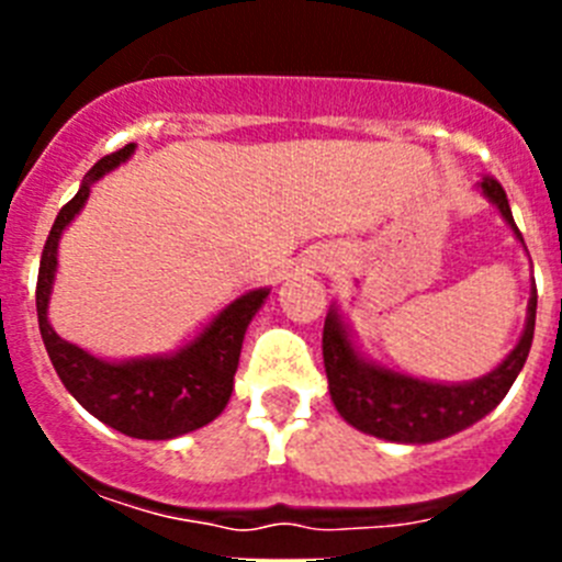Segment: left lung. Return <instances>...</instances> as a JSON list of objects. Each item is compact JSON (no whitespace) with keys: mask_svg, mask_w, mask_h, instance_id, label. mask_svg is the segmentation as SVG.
I'll return each instance as SVG.
<instances>
[{"mask_svg":"<svg viewBox=\"0 0 562 562\" xmlns=\"http://www.w3.org/2000/svg\"><path fill=\"white\" fill-rule=\"evenodd\" d=\"M479 188L486 202L498 207L501 220L524 245V236L515 227L509 200L501 182L484 177ZM535 312H538V290L532 286L529 306H526V324L515 349L490 374L467 382H439L405 374V371L371 360L357 346L355 331L346 324L337 304H331L324 324V366L337 414L362 434L400 441V445H430V441L448 439L470 428L490 411H495L506 391L513 389L515 376L520 374L532 349Z\"/></svg>","mask_w":562,"mask_h":562,"instance_id":"obj_1","label":"left lung"}]
</instances>
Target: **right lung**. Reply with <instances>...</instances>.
I'll return each instance as SVG.
<instances>
[{"label": "right lung", "instance_id": "1", "mask_svg": "<svg viewBox=\"0 0 562 562\" xmlns=\"http://www.w3.org/2000/svg\"><path fill=\"white\" fill-rule=\"evenodd\" d=\"M132 154L134 143H128L121 151L98 160L87 171L76 196L58 211L38 265L36 312L44 349L56 374L61 376L64 389L109 428L121 430L132 439L160 441L191 434L225 411L245 331L256 312L265 306L270 286H258L238 295L225 310L216 312L191 340L168 355L106 360L64 340L47 317L58 272V241L83 211L92 186L123 166Z\"/></svg>", "mask_w": 562, "mask_h": 562}]
</instances>
